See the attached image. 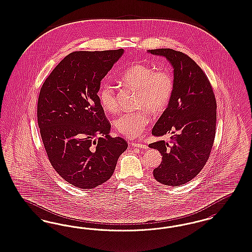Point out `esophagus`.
<instances>
[{
	"instance_id": "34e87169",
	"label": "esophagus",
	"mask_w": 252,
	"mask_h": 252,
	"mask_svg": "<svg viewBox=\"0 0 252 252\" xmlns=\"http://www.w3.org/2000/svg\"><path fill=\"white\" fill-rule=\"evenodd\" d=\"M131 145L133 146V147L140 148V149H147L148 148V146L145 145V144H142L140 142H133V143H131Z\"/></svg>"
}]
</instances>
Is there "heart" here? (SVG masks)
Listing matches in <instances>:
<instances>
[{
	"mask_svg": "<svg viewBox=\"0 0 252 252\" xmlns=\"http://www.w3.org/2000/svg\"><path fill=\"white\" fill-rule=\"evenodd\" d=\"M120 82L137 91V106L145 107L153 113L163 111L175 91L174 77L168 70L156 69L147 63H135L126 69L120 76ZM98 99L107 113H115L117 110V95L114 85L102 82L98 91ZM145 108L119 115L115 120V129L124 137H138L150 121Z\"/></svg>",
	"mask_w": 252,
	"mask_h": 252,
	"instance_id": "heart-1",
	"label": "heart"
}]
</instances>
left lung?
Masks as SVG:
<instances>
[{
	"label": "left lung",
	"instance_id": "obj_1",
	"mask_svg": "<svg viewBox=\"0 0 252 252\" xmlns=\"http://www.w3.org/2000/svg\"><path fill=\"white\" fill-rule=\"evenodd\" d=\"M151 54L166 57L174 67L175 91L166 110L153 126L156 137L172 133L170 144H150L162 155L153 176L166 186H181L204 167L214 145L216 99L211 82L189 55L172 49H155Z\"/></svg>",
	"mask_w": 252,
	"mask_h": 252
}]
</instances>
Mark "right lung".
Here are the masks:
<instances>
[{
  "mask_svg": "<svg viewBox=\"0 0 252 252\" xmlns=\"http://www.w3.org/2000/svg\"><path fill=\"white\" fill-rule=\"evenodd\" d=\"M123 53V49L71 53L39 92L38 125L48 158L61 177L82 189L106 182L127 149L124 138L109 135L111 124L97 94L100 80Z\"/></svg>",
  "mask_w": 252,
  "mask_h": 252,
  "instance_id": "add662e5",
  "label": "right lung"
}]
</instances>
